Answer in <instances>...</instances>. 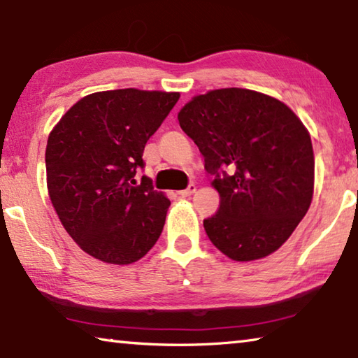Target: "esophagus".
<instances>
[{
    "instance_id": "1",
    "label": "esophagus",
    "mask_w": 358,
    "mask_h": 358,
    "mask_svg": "<svg viewBox=\"0 0 358 358\" xmlns=\"http://www.w3.org/2000/svg\"><path fill=\"white\" fill-rule=\"evenodd\" d=\"M196 191V185L194 183H189L188 186H186V189H181L178 191V194L181 196V198H186V196H191Z\"/></svg>"
}]
</instances>
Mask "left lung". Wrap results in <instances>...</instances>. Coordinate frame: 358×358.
<instances>
[{
  "instance_id": "8db88e82",
  "label": "left lung",
  "mask_w": 358,
  "mask_h": 358,
  "mask_svg": "<svg viewBox=\"0 0 358 358\" xmlns=\"http://www.w3.org/2000/svg\"><path fill=\"white\" fill-rule=\"evenodd\" d=\"M178 122L220 194L219 210L204 219L213 245L235 261L274 253L313 196L315 157L303 123L278 99L238 87L198 95Z\"/></svg>"
}]
</instances>
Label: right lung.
<instances>
[{"label": "right lung", "mask_w": 358, "mask_h": 358, "mask_svg": "<svg viewBox=\"0 0 358 358\" xmlns=\"http://www.w3.org/2000/svg\"><path fill=\"white\" fill-rule=\"evenodd\" d=\"M178 92L118 89L80 99L48 136L45 167L63 227L103 263L143 258L162 234L170 201L154 189L144 148L178 102Z\"/></svg>", "instance_id": "add662e5"}]
</instances>
